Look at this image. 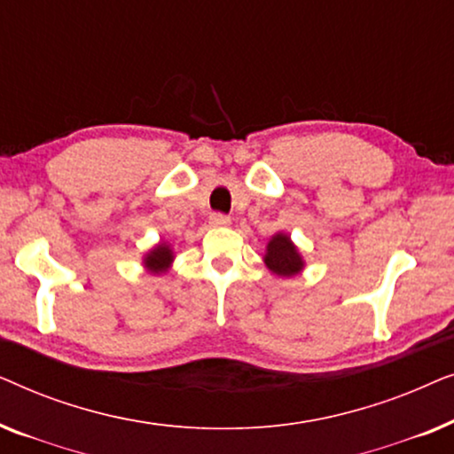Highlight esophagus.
Returning <instances> with one entry per match:
<instances>
[{"label":"esophagus","instance_id":"esophagus-1","mask_svg":"<svg viewBox=\"0 0 454 454\" xmlns=\"http://www.w3.org/2000/svg\"><path fill=\"white\" fill-rule=\"evenodd\" d=\"M229 221H231V219H229V216L223 215V213H213L208 216V223L213 227H225V225H229Z\"/></svg>","mask_w":454,"mask_h":454}]
</instances>
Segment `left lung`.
<instances>
[{"label":"left lung","mask_w":454,"mask_h":454,"mask_svg":"<svg viewBox=\"0 0 454 454\" xmlns=\"http://www.w3.org/2000/svg\"><path fill=\"white\" fill-rule=\"evenodd\" d=\"M264 264L278 277H295L306 262L287 233H275L266 244Z\"/></svg>","instance_id":"left-lung-1"}]
</instances>
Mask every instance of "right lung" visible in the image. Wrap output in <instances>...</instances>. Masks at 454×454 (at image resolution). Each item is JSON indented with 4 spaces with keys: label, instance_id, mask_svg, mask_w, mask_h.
I'll return each mask as SVG.
<instances>
[{
    "label": "right lung",
    "instance_id": "obj_1",
    "mask_svg": "<svg viewBox=\"0 0 454 454\" xmlns=\"http://www.w3.org/2000/svg\"><path fill=\"white\" fill-rule=\"evenodd\" d=\"M171 262H173V250L165 244V241H160V244L154 246L153 250L145 256V266L151 272H154V275L165 272L171 266Z\"/></svg>",
    "mask_w": 454,
    "mask_h": 454
}]
</instances>
